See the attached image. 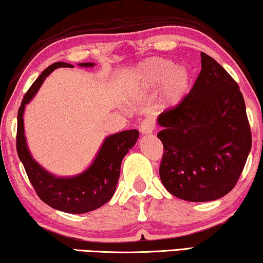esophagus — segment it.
Segmentation results:
<instances>
[{
    "instance_id": "34e87169",
    "label": "esophagus",
    "mask_w": 263,
    "mask_h": 263,
    "mask_svg": "<svg viewBox=\"0 0 263 263\" xmlns=\"http://www.w3.org/2000/svg\"><path fill=\"white\" fill-rule=\"evenodd\" d=\"M154 129H155V122L152 119H149V117L144 119L140 124V132L142 133L143 135L151 134V133H153Z\"/></svg>"
}]
</instances>
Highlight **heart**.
Returning a JSON list of instances; mask_svg holds the SVG:
<instances>
[{
	"label": "heart",
	"instance_id": "1",
	"mask_svg": "<svg viewBox=\"0 0 263 263\" xmlns=\"http://www.w3.org/2000/svg\"><path fill=\"white\" fill-rule=\"evenodd\" d=\"M133 87L148 92L159 87L160 104L163 108L178 105L190 90L191 77L185 66H174L165 58H151L142 62L132 76Z\"/></svg>",
	"mask_w": 263,
	"mask_h": 263
}]
</instances>
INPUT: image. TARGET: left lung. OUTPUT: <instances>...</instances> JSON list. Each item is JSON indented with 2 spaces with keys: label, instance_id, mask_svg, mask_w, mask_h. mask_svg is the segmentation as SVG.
Here are the masks:
<instances>
[{
  "label": "left lung",
  "instance_id": "8db88e82",
  "mask_svg": "<svg viewBox=\"0 0 263 263\" xmlns=\"http://www.w3.org/2000/svg\"><path fill=\"white\" fill-rule=\"evenodd\" d=\"M191 91L158 117L163 127L159 174L167 191L189 201L216 200L237 184L252 148L245 98L237 83L210 55Z\"/></svg>",
  "mask_w": 263,
  "mask_h": 263
}]
</instances>
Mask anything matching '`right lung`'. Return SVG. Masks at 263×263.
<instances>
[{
    "instance_id": "add662e5",
    "label": "right lung",
    "mask_w": 263,
    "mask_h": 263,
    "mask_svg": "<svg viewBox=\"0 0 263 263\" xmlns=\"http://www.w3.org/2000/svg\"><path fill=\"white\" fill-rule=\"evenodd\" d=\"M93 63L79 66L91 67ZM59 67H73L67 63H54L44 70L33 83L21 102L17 111L16 151L30 184L44 203L68 214H85L96 210L111 199L120 178L121 162L139 139V130H124L104 140L96 159L84 172L71 178H58L45 171L30 155L26 144L24 129L25 106L35 96L45 78Z\"/></svg>"
}]
</instances>
